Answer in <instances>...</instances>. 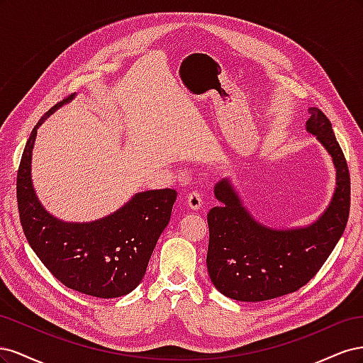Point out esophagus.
Instances as JSON below:
<instances>
[{
    "mask_svg": "<svg viewBox=\"0 0 363 363\" xmlns=\"http://www.w3.org/2000/svg\"><path fill=\"white\" fill-rule=\"evenodd\" d=\"M186 201H188V206L192 208V211H199V208L203 204V196H201V194L199 191H192L188 195V199H186Z\"/></svg>",
    "mask_w": 363,
    "mask_h": 363,
    "instance_id": "esophagus-1",
    "label": "esophagus"
}]
</instances>
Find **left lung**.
Returning <instances> with one entry per match:
<instances>
[{
	"label": "left lung",
	"mask_w": 363,
	"mask_h": 363,
	"mask_svg": "<svg viewBox=\"0 0 363 363\" xmlns=\"http://www.w3.org/2000/svg\"><path fill=\"white\" fill-rule=\"evenodd\" d=\"M307 133L330 155L336 188L323 215L304 227L272 228L242 204L232 182L215 186L221 203L207 213V271L213 286L236 301H265L298 291L324 265L342 236L350 213V172L330 121L309 108Z\"/></svg>",
	"instance_id": "left-lung-1"
}]
</instances>
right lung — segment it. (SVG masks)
<instances>
[{"mask_svg":"<svg viewBox=\"0 0 363 363\" xmlns=\"http://www.w3.org/2000/svg\"><path fill=\"white\" fill-rule=\"evenodd\" d=\"M72 96L43 115L27 140L16 180L19 218L30 247L65 286L98 298H116L144 279L177 192H138L116 212L91 223H67L47 212L31 182L33 147L43 121Z\"/></svg>","mask_w":363,"mask_h":363,"instance_id":"obj_1","label":"right lung"}]
</instances>
